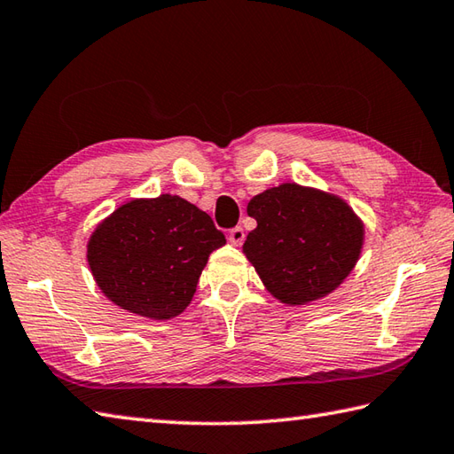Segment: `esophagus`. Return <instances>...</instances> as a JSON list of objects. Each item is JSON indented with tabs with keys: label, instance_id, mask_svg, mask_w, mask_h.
<instances>
[{
	"label": "esophagus",
	"instance_id": "esophagus-1",
	"mask_svg": "<svg viewBox=\"0 0 454 454\" xmlns=\"http://www.w3.org/2000/svg\"><path fill=\"white\" fill-rule=\"evenodd\" d=\"M243 240H245V231H243V227H235V229L229 231V243H231V245H233V247H240V245H243Z\"/></svg>",
	"mask_w": 454,
	"mask_h": 454
}]
</instances>
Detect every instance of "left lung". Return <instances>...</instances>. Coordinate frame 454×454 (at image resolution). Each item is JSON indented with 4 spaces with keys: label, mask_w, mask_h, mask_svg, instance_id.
<instances>
[{
    "label": "left lung",
    "mask_w": 454,
    "mask_h": 454,
    "mask_svg": "<svg viewBox=\"0 0 454 454\" xmlns=\"http://www.w3.org/2000/svg\"><path fill=\"white\" fill-rule=\"evenodd\" d=\"M247 214L256 229L247 235L243 253L282 303L325 298L363 253L364 223L335 193L286 182L254 196Z\"/></svg>",
    "instance_id": "left-lung-1"
}]
</instances>
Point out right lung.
<instances>
[{"label":"right lung","instance_id":"1","mask_svg":"<svg viewBox=\"0 0 454 454\" xmlns=\"http://www.w3.org/2000/svg\"><path fill=\"white\" fill-rule=\"evenodd\" d=\"M227 243L214 221L180 196L119 206L88 240V264L107 300L146 319L188 308L209 254Z\"/></svg>","mask_w":454,"mask_h":454}]
</instances>
